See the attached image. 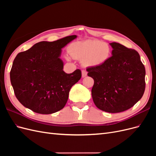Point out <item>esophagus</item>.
Here are the masks:
<instances>
[{"label": "esophagus", "mask_w": 156, "mask_h": 156, "mask_svg": "<svg viewBox=\"0 0 156 156\" xmlns=\"http://www.w3.org/2000/svg\"><path fill=\"white\" fill-rule=\"evenodd\" d=\"M87 75V72L85 70L82 71V77H85Z\"/></svg>", "instance_id": "esophagus-1"}]
</instances>
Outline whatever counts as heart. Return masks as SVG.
<instances>
[{
    "mask_svg": "<svg viewBox=\"0 0 156 156\" xmlns=\"http://www.w3.org/2000/svg\"><path fill=\"white\" fill-rule=\"evenodd\" d=\"M69 53L73 58L83 60V64L89 67H100L104 65L111 56V48L105 42L96 40L77 41L71 44ZM66 58L69 59L68 55Z\"/></svg>",
    "mask_w": 156,
    "mask_h": 156,
    "instance_id": "heart-1",
    "label": "heart"
}]
</instances>
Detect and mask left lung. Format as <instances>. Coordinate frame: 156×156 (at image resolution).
Returning <instances> with one entry per match:
<instances>
[{"mask_svg": "<svg viewBox=\"0 0 156 156\" xmlns=\"http://www.w3.org/2000/svg\"><path fill=\"white\" fill-rule=\"evenodd\" d=\"M109 44L112 56L107 62L87 71L94 81V104L103 111L116 113L129 109L143 97L146 72L137 51L116 42Z\"/></svg>", "mask_w": 156, "mask_h": 156, "instance_id": "8db88e82", "label": "left lung"}]
</instances>
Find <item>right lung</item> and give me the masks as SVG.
<instances>
[{"mask_svg":"<svg viewBox=\"0 0 156 156\" xmlns=\"http://www.w3.org/2000/svg\"><path fill=\"white\" fill-rule=\"evenodd\" d=\"M77 37L40 41L17 54L10 71V81L23 106L43 115L64 107L71 88L81 78V72L78 69L72 73H65L60 56L62 49Z\"/></svg>","mask_w":156,"mask_h":156,"instance_id":"right-lung-1","label":"right lung"}]
</instances>
